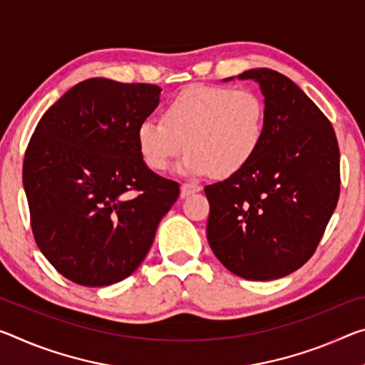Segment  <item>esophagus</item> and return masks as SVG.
I'll return each mask as SVG.
<instances>
[{
	"label": "esophagus",
	"mask_w": 365,
	"mask_h": 365,
	"mask_svg": "<svg viewBox=\"0 0 365 365\" xmlns=\"http://www.w3.org/2000/svg\"><path fill=\"white\" fill-rule=\"evenodd\" d=\"M201 192L200 185H192V183H183L180 187V196L182 198H187V196Z\"/></svg>",
	"instance_id": "1"
}]
</instances>
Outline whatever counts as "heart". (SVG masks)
<instances>
[{
    "label": "heart",
    "instance_id": "heart-1",
    "mask_svg": "<svg viewBox=\"0 0 365 365\" xmlns=\"http://www.w3.org/2000/svg\"><path fill=\"white\" fill-rule=\"evenodd\" d=\"M164 121L138 125L136 143L149 169L162 172L187 146L177 170L203 177H229L255 158L264 136V102L252 89L192 86L164 108Z\"/></svg>",
    "mask_w": 365,
    "mask_h": 365
}]
</instances>
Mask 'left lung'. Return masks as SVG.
Masks as SVG:
<instances>
[{"label":"left lung","instance_id":"1","mask_svg":"<svg viewBox=\"0 0 365 365\" xmlns=\"http://www.w3.org/2000/svg\"><path fill=\"white\" fill-rule=\"evenodd\" d=\"M237 79L259 86L264 136L244 169L205 187L206 235L230 273L271 281L314 255L338 203L339 148L328 118L284 74L258 68Z\"/></svg>","mask_w":365,"mask_h":365}]
</instances>
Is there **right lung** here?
Here are the masks:
<instances>
[{
  "mask_svg": "<svg viewBox=\"0 0 365 365\" xmlns=\"http://www.w3.org/2000/svg\"><path fill=\"white\" fill-rule=\"evenodd\" d=\"M160 91L86 79L43 113L31 138L22 183L34 237L76 284L110 286L135 273L180 195L138 151V125L158 108Z\"/></svg>",
  "mask_w": 365,
  "mask_h": 365,
  "instance_id": "obj_1",
  "label": "right lung"
}]
</instances>
